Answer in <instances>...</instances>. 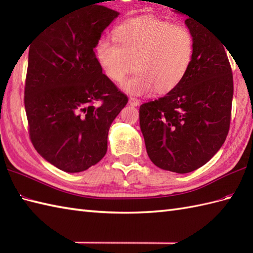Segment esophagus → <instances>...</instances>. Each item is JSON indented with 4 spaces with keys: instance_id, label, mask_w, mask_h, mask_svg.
Listing matches in <instances>:
<instances>
[{
    "instance_id": "34e87169",
    "label": "esophagus",
    "mask_w": 253,
    "mask_h": 253,
    "mask_svg": "<svg viewBox=\"0 0 253 253\" xmlns=\"http://www.w3.org/2000/svg\"><path fill=\"white\" fill-rule=\"evenodd\" d=\"M129 104L132 106H138L140 104V100L137 99V98H133V96H130L129 98Z\"/></svg>"
}]
</instances>
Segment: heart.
I'll use <instances>...</instances> for the list:
<instances>
[{
  "instance_id": "1",
  "label": "heart",
  "mask_w": 253,
  "mask_h": 253,
  "mask_svg": "<svg viewBox=\"0 0 253 253\" xmlns=\"http://www.w3.org/2000/svg\"><path fill=\"white\" fill-rule=\"evenodd\" d=\"M116 42L101 39L95 45L98 62L111 82L122 84L133 69L137 73L123 88L142 95L155 91L166 94L184 82L195 56V37L185 26L157 17L133 18L115 32Z\"/></svg>"
}]
</instances>
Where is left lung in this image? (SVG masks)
Masks as SVG:
<instances>
[{"instance_id":"left-lung-1","label":"left lung","mask_w":253,"mask_h":253,"mask_svg":"<svg viewBox=\"0 0 253 253\" xmlns=\"http://www.w3.org/2000/svg\"><path fill=\"white\" fill-rule=\"evenodd\" d=\"M185 23L195 37V56L175 90L139 109L150 160L158 168L185 174L213 158L227 137L234 84L225 45L197 20Z\"/></svg>"}]
</instances>
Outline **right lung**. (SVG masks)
I'll return each instance as SVG.
<instances>
[{
  "label": "right lung",
  "instance_id": "obj_1",
  "mask_svg": "<svg viewBox=\"0 0 253 253\" xmlns=\"http://www.w3.org/2000/svg\"><path fill=\"white\" fill-rule=\"evenodd\" d=\"M118 15L91 5L56 21L29 47L24 101L30 140L42 158L67 173L102 160L111 124L128 102L94 53Z\"/></svg>",
  "mask_w": 253,
  "mask_h": 253
}]
</instances>
